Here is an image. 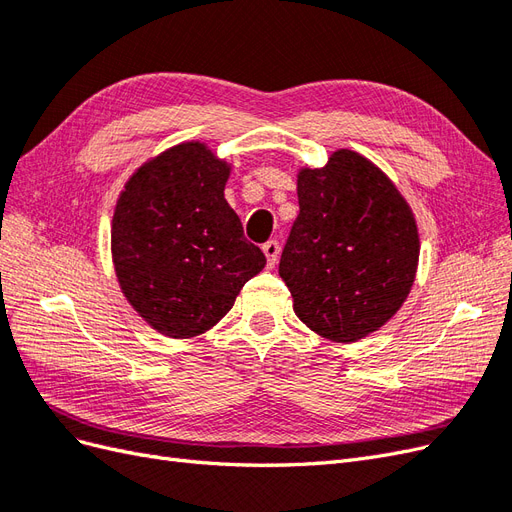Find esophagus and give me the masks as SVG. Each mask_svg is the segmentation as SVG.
I'll list each match as a JSON object with an SVG mask.
<instances>
[{
    "label": "esophagus",
    "mask_w": 512,
    "mask_h": 512,
    "mask_svg": "<svg viewBox=\"0 0 512 512\" xmlns=\"http://www.w3.org/2000/svg\"><path fill=\"white\" fill-rule=\"evenodd\" d=\"M262 252H265V256H267L269 269H273L277 265V258H280V243H277V241H267L265 245H262Z\"/></svg>",
    "instance_id": "1"
}]
</instances>
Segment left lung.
<instances>
[{"label": "left lung", "instance_id": "left-lung-1", "mask_svg": "<svg viewBox=\"0 0 512 512\" xmlns=\"http://www.w3.org/2000/svg\"><path fill=\"white\" fill-rule=\"evenodd\" d=\"M299 218L280 260L294 314L331 342L384 327L412 290L421 239L408 200L352 149L297 173Z\"/></svg>", "mask_w": 512, "mask_h": 512}]
</instances>
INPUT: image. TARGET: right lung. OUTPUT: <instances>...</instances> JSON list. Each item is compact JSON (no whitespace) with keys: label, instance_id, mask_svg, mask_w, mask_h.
Returning a JSON list of instances; mask_svg holds the SVG:
<instances>
[{"label":"right lung","instance_id":"add662e5","mask_svg":"<svg viewBox=\"0 0 512 512\" xmlns=\"http://www.w3.org/2000/svg\"><path fill=\"white\" fill-rule=\"evenodd\" d=\"M232 166L200 141L138 166L111 224L119 288L151 329L188 339L215 327L267 265L224 198Z\"/></svg>","mask_w":512,"mask_h":512}]
</instances>
